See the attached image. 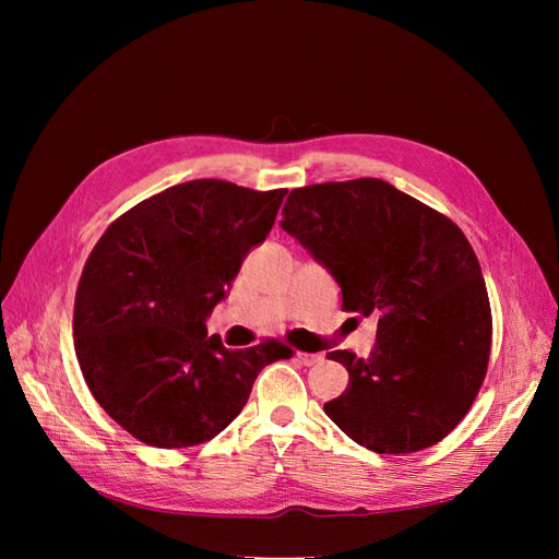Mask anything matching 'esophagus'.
<instances>
[{
	"mask_svg": "<svg viewBox=\"0 0 559 559\" xmlns=\"http://www.w3.org/2000/svg\"><path fill=\"white\" fill-rule=\"evenodd\" d=\"M298 359H300L302 364H306V366H314V364H319L324 357H321V354H312V352H298Z\"/></svg>",
	"mask_w": 559,
	"mask_h": 559,
	"instance_id": "obj_1",
	"label": "esophagus"
}]
</instances>
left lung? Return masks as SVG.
<instances>
[{"mask_svg": "<svg viewBox=\"0 0 559 559\" xmlns=\"http://www.w3.org/2000/svg\"><path fill=\"white\" fill-rule=\"evenodd\" d=\"M282 214V228L341 284L343 310L378 317L368 359L326 354L349 373L326 415L378 454L443 441L476 401L492 349V310L466 235L373 177L294 189Z\"/></svg>", "mask_w": 559, "mask_h": 559, "instance_id": "8db88e82", "label": "left lung"}]
</instances>
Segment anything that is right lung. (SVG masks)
Instances as JSON below:
<instances>
[{
  "label": "right lung",
  "instance_id": "obj_1",
  "mask_svg": "<svg viewBox=\"0 0 559 559\" xmlns=\"http://www.w3.org/2000/svg\"><path fill=\"white\" fill-rule=\"evenodd\" d=\"M284 195L177 183L118 216L91 251L74 300L76 359L95 401L138 441H210L240 415L261 368L292 359L275 337L226 349L205 326Z\"/></svg>",
  "mask_w": 559,
  "mask_h": 559
}]
</instances>
